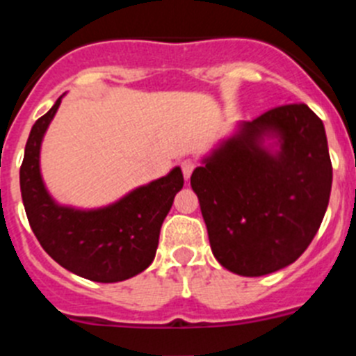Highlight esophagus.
I'll return each mask as SVG.
<instances>
[{
  "instance_id": "1",
  "label": "esophagus",
  "mask_w": 356,
  "mask_h": 356,
  "mask_svg": "<svg viewBox=\"0 0 356 356\" xmlns=\"http://www.w3.org/2000/svg\"><path fill=\"white\" fill-rule=\"evenodd\" d=\"M180 168H181V171H184L185 178H191V175H193L194 168H196V162H194L193 159H185V160H181Z\"/></svg>"
}]
</instances>
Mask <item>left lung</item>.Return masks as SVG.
<instances>
[{
  "label": "left lung",
  "instance_id": "left-lung-1",
  "mask_svg": "<svg viewBox=\"0 0 356 356\" xmlns=\"http://www.w3.org/2000/svg\"><path fill=\"white\" fill-rule=\"evenodd\" d=\"M278 136L276 154L261 146ZM191 176L217 262L264 276L300 259L316 237L332 191L323 121L305 103L267 110L242 124Z\"/></svg>",
  "mask_w": 356,
  "mask_h": 356
}]
</instances>
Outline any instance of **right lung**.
Wrapping results in <instances>:
<instances>
[{
    "mask_svg": "<svg viewBox=\"0 0 356 356\" xmlns=\"http://www.w3.org/2000/svg\"><path fill=\"white\" fill-rule=\"evenodd\" d=\"M60 99L37 119L24 147L19 181L28 222L44 251L67 271L99 284L122 282L143 273L155 259L160 228L184 187V175L175 168L105 209L56 205L44 187L39 153Z\"/></svg>",
    "mask_w": 356,
    "mask_h": 356,
    "instance_id": "obj_1",
    "label": "right lung"
}]
</instances>
